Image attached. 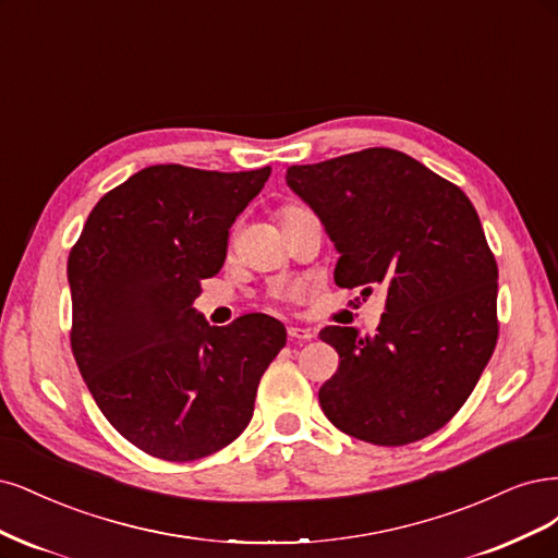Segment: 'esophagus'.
<instances>
[{
    "instance_id": "obj_1",
    "label": "esophagus",
    "mask_w": 558,
    "mask_h": 558,
    "mask_svg": "<svg viewBox=\"0 0 558 558\" xmlns=\"http://www.w3.org/2000/svg\"><path fill=\"white\" fill-rule=\"evenodd\" d=\"M287 336H290L292 340H301V343H303V340L313 338V331L303 329V327H290V329H287Z\"/></svg>"
}]
</instances>
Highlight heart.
Wrapping results in <instances>:
<instances>
[{"instance_id": "b5f03b06", "label": "heart", "mask_w": 558, "mask_h": 558, "mask_svg": "<svg viewBox=\"0 0 558 558\" xmlns=\"http://www.w3.org/2000/svg\"><path fill=\"white\" fill-rule=\"evenodd\" d=\"M299 210H301V208H282V210H280V218L287 220V218H290V215H294V213H299Z\"/></svg>"}]
</instances>
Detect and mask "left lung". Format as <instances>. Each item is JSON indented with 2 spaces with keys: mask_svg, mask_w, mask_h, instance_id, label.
<instances>
[{
  "mask_svg": "<svg viewBox=\"0 0 558 558\" xmlns=\"http://www.w3.org/2000/svg\"><path fill=\"white\" fill-rule=\"evenodd\" d=\"M287 185L325 225L333 280L385 292L373 336L327 327L340 364L319 389L333 426L373 445L434 434L471 397L498 338V266L471 199L391 148L290 167Z\"/></svg>",
  "mask_w": 558,
  "mask_h": 558,
  "instance_id": "left-lung-1",
  "label": "left lung"
}]
</instances>
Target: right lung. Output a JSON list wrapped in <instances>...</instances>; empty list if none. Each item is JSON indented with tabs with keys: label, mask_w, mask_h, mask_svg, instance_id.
<instances>
[{
	"label": "right lung",
	"mask_w": 558,
	"mask_h": 558,
	"mask_svg": "<svg viewBox=\"0 0 558 558\" xmlns=\"http://www.w3.org/2000/svg\"><path fill=\"white\" fill-rule=\"evenodd\" d=\"M268 175L141 169L101 196L71 247V350L104 417L146 454L194 461L236 440L287 343L276 317L210 327L192 308Z\"/></svg>",
	"instance_id": "obj_1"
}]
</instances>
